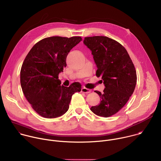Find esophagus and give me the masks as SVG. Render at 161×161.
<instances>
[{
	"mask_svg": "<svg viewBox=\"0 0 161 161\" xmlns=\"http://www.w3.org/2000/svg\"><path fill=\"white\" fill-rule=\"evenodd\" d=\"M81 92H83V93L88 94V93L90 92L91 90L90 89H88V88H85V87H82L81 88Z\"/></svg>",
	"mask_w": 161,
	"mask_h": 161,
	"instance_id": "obj_1",
	"label": "esophagus"
}]
</instances>
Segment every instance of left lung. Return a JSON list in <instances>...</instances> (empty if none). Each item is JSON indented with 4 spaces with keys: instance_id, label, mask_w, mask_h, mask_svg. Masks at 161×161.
<instances>
[{
    "instance_id": "left-lung-1",
    "label": "left lung",
    "mask_w": 161,
    "mask_h": 161,
    "mask_svg": "<svg viewBox=\"0 0 161 161\" xmlns=\"http://www.w3.org/2000/svg\"><path fill=\"white\" fill-rule=\"evenodd\" d=\"M83 43L92 52L104 89L100 104L90 110L100 117H109L127 103L135 89L137 76L134 65L125 48L117 41L105 36L85 37Z\"/></svg>"
}]
</instances>
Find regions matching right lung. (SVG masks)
<instances>
[{
	"label": "right lung",
	"mask_w": 161,
	"mask_h": 161,
	"mask_svg": "<svg viewBox=\"0 0 161 161\" xmlns=\"http://www.w3.org/2000/svg\"><path fill=\"white\" fill-rule=\"evenodd\" d=\"M81 40V37L44 38L25 57L20 83L27 100L39 115L48 119L62 116L67 111L72 96L81 91V85L76 82L69 87L60 85L58 75L67 65L68 53Z\"/></svg>",
	"instance_id": "add662e5"
}]
</instances>
